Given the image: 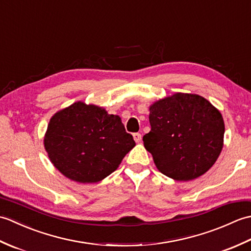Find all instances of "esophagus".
<instances>
[{
    "label": "esophagus",
    "instance_id": "34e87169",
    "mask_svg": "<svg viewBox=\"0 0 251 251\" xmlns=\"http://www.w3.org/2000/svg\"><path fill=\"white\" fill-rule=\"evenodd\" d=\"M132 137H134V140L136 142H140L141 141V135L139 134V132H135V134L132 135Z\"/></svg>",
    "mask_w": 251,
    "mask_h": 251
}]
</instances>
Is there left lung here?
<instances>
[{"label": "left lung", "mask_w": 251, "mask_h": 251, "mask_svg": "<svg viewBox=\"0 0 251 251\" xmlns=\"http://www.w3.org/2000/svg\"><path fill=\"white\" fill-rule=\"evenodd\" d=\"M151 130L143 145L163 175L177 181L201 177L223 148L225 122L216 106L196 94L176 93L153 102Z\"/></svg>", "instance_id": "8db88e82"}]
</instances>
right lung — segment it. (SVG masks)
<instances>
[{
	"instance_id": "1",
	"label": "right lung",
	"mask_w": 251,
	"mask_h": 251,
	"mask_svg": "<svg viewBox=\"0 0 251 251\" xmlns=\"http://www.w3.org/2000/svg\"><path fill=\"white\" fill-rule=\"evenodd\" d=\"M135 146L119 115L83 101L56 112L44 137L51 164L79 183H96L108 177Z\"/></svg>"
}]
</instances>
